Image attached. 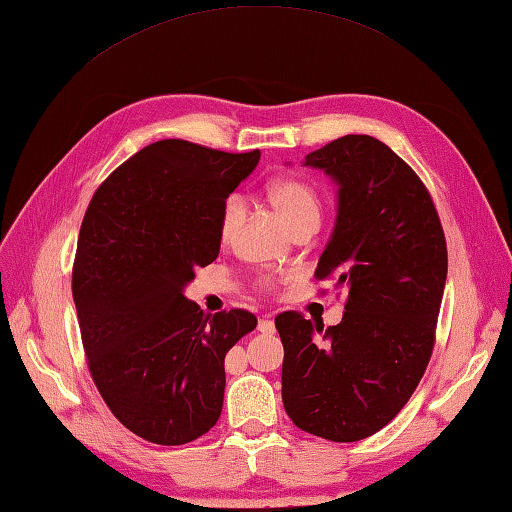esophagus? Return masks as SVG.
I'll list each match as a JSON object with an SVG mask.
<instances>
[{
    "instance_id": "esophagus-1",
    "label": "esophagus",
    "mask_w": 512,
    "mask_h": 512,
    "mask_svg": "<svg viewBox=\"0 0 512 512\" xmlns=\"http://www.w3.org/2000/svg\"><path fill=\"white\" fill-rule=\"evenodd\" d=\"M257 329L261 331V334H275V323H272L270 318H259Z\"/></svg>"
}]
</instances>
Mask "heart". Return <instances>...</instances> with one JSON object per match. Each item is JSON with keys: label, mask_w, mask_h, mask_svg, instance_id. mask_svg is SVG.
<instances>
[{"label": "heart", "mask_w": 512, "mask_h": 512, "mask_svg": "<svg viewBox=\"0 0 512 512\" xmlns=\"http://www.w3.org/2000/svg\"><path fill=\"white\" fill-rule=\"evenodd\" d=\"M266 200L275 209L281 222L292 233L303 227H318L320 213H323V198L316 185L301 176H277L266 183ZM244 220V202L240 196H231L222 205L218 235L224 244L233 242ZM261 288H272L270 277H259Z\"/></svg>", "instance_id": "obj_1"}]
</instances>
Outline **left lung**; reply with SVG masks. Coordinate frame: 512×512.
Listing matches in <instances>:
<instances>
[{"instance_id": "left-lung-1", "label": "left lung", "mask_w": 512, "mask_h": 512, "mask_svg": "<svg viewBox=\"0 0 512 512\" xmlns=\"http://www.w3.org/2000/svg\"><path fill=\"white\" fill-rule=\"evenodd\" d=\"M305 165L338 183V216L314 277L347 292L342 323L275 318L283 342L281 397L292 423L353 443L406 406L432 358L447 279L434 200L410 165L368 135H344Z\"/></svg>"}]
</instances>
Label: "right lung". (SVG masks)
Wrapping results in <instances>:
<instances>
[{"label": "right lung", "mask_w": 512, "mask_h": 512, "mask_svg": "<svg viewBox=\"0 0 512 512\" xmlns=\"http://www.w3.org/2000/svg\"><path fill=\"white\" fill-rule=\"evenodd\" d=\"M259 150L154 141L95 189L78 235L71 292L87 366L106 406L157 445L207 434L222 412L224 355L255 314H205L183 288L220 253L218 222Z\"/></svg>", "instance_id": "obj_1"}]
</instances>
